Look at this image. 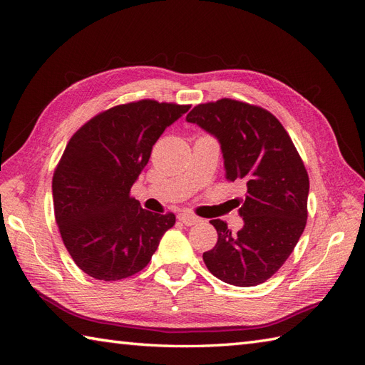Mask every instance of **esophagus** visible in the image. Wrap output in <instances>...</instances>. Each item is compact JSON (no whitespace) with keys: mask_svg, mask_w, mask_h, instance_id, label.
<instances>
[{"mask_svg":"<svg viewBox=\"0 0 365 365\" xmlns=\"http://www.w3.org/2000/svg\"><path fill=\"white\" fill-rule=\"evenodd\" d=\"M178 219H180V222H182L187 227H192V225H196V224L201 222V217H197L192 213H180Z\"/></svg>","mask_w":365,"mask_h":365,"instance_id":"1","label":"esophagus"}]
</instances>
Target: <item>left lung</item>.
<instances>
[{
	"instance_id": "1",
	"label": "left lung",
	"mask_w": 365,
	"mask_h": 365,
	"mask_svg": "<svg viewBox=\"0 0 365 365\" xmlns=\"http://www.w3.org/2000/svg\"><path fill=\"white\" fill-rule=\"evenodd\" d=\"M185 120L219 141L227 180L247 187L237 235L224 220H210L217 244L202 254L205 267L240 288L267 282L291 256L307 219L309 176L291 137L267 109L231 98L197 105Z\"/></svg>"
}]
</instances>
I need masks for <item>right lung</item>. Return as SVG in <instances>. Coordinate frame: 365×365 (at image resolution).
Wrapping results in <instances>:
<instances>
[{"instance_id": "obj_1", "label": "right lung", "mask_w": 365, "mask_h": 365, "mask_svg": "<svg viewBox=\"0 0 365 365\" xmlns=\"http://www.w3.org/2000/svg\"><path fill=\"white\" fill-rule=\"evenodd\" d=\"M189 105L140 101L96 115L68 141L53 175L54 216L74 263L97 280L130 277L150 262L175 215L129 196L164 129Z\"/></svg>"}]
</instances>
